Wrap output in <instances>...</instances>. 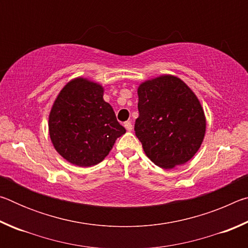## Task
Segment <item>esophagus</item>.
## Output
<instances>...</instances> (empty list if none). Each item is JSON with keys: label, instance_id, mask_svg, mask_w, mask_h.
Segmentation results:
<instances>
[{"label": "esophagus", "instance_id": "obj_1", "mask_svg": "<svg viewBox=\"0 0 248 248\" xmlns=\"http://www.w3.org/2000/svg\"><path fill=\"white\" fill-rule=\"evenodd\" d=\"M124 128L128 130V131H131L132 130V124L130 123V121H127V123H124Z\"/></svg>", "mask_w": 248, "mask_h": 248}]
</instances>
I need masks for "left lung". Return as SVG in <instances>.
<instances>
[{
    "mask_svg": "<svg viewBox=\"0 0 248 248\" xmlns=\"http://www.w3.org/2000/svg\"><path fill=\"white\" fill-rule=\"evenodd\" d=\"M139 117L134 131L145 155L164 170L185 164L202 143L207 119L200 100L183 79L171 74L138 86Z\"/></svg>",
    "mask_w": 248,
    "mask_h": 248,
    "instance_id": "obj_1",
    "label": "left lung"
}]
</instances>
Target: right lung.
Masks as SVG:
<instances>
[{
    "label": "right lung",
    "mask_w": 248,
    "mask_h": 248,
    "mask_svg": "<svg viewBox=\"0 0 248 248\" xmlns=\"http://www.w3.org/2000/svg\"><path fill=\"white\" fill-rule=\"evenodd\" d=\"M104 86L83 77L65 84L50 109L48 129L57 152L71 164L90 167L107 156L125 133L104 100Z\"/></svg>",
    "instance_id": "1"
}]
</instances>
